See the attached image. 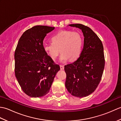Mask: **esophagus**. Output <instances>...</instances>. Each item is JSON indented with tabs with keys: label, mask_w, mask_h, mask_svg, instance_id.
Returning a JSON list of instances; mask_svg holds the SVG:
<instances>
[{
	"label": "esophagus",
	"mask_w": 121,
	"mask_h": 121,
	"mask_svg": "<svg viewBox=\"0 0 121 121\" xmlns=\"http://www.w3.org/2000/svg\"><path fill=\"white\" fill-rule=\"evenodd\" d=\"M60 67L61 70H63L64 68H65V67H64V66L63 65H60Z\"/></svg>",
	"instance_id": "1"
}]
</instances>
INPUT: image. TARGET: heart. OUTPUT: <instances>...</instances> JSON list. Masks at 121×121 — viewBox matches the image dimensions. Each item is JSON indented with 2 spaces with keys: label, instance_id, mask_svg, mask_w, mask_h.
I'll return each instance as SVG.
<instances>
[{
  "label": "heart",
  "instance_id": "heart-1",
  "mask_svg": "<svg viewBox=\"0 0 121 121\" xmlns=\"http://www.w3.org/2000/svg\"><path fill=\"white\" fill-rule=\"evenodd\" d=\"M52 43L46 44L43 49L52 59H56L62 53L60 60L64 62L69 59L74 61L80 56L83 47V38L79 33L64 30L56 33L51 38Z\"/></svg>",
  "mask_w": 121,
  "mask_h": 121
}]
</instances>
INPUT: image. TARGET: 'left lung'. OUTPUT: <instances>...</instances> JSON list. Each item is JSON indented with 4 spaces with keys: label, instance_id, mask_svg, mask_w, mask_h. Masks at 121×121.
<instances>
[{
    "label": "left lung",
    "instance_id": "obj_1",
    "mask_svg": "<svg viewBox=\"0 0 121 121\" xmlns=\"http://www.w3.org/2000/svg\"><path fill=\"white\" fill-rule=\"evenodd\" d=\"M69 26L82 30L84 41L79 57L73 63L65 66V85L73 96L86 97L96 90L102 78L105 65L103 45L89 27L81 24Z\"/></svg>",
    "mask_w": 121,
    "mask_h": 121
}]
</instances>
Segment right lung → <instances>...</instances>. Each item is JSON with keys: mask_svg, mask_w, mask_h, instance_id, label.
<instances>
[{"mask_svg": "<svg viewBox=\"0 0 121 121\" xmlns=\"http://www.w3.org/2000/svg\"><path fill=\"white\" fill-rule=\"evenodd\" d=\"M55 27L37 25L19 39L14 53L15 75L21 89L30 97L47 94L60 66L43 49V40Z\"/></svg>", "mask_w": 121, "mask_h": 121, "instance_id": "add662e5", "label": "right lung"}]
</instances>
